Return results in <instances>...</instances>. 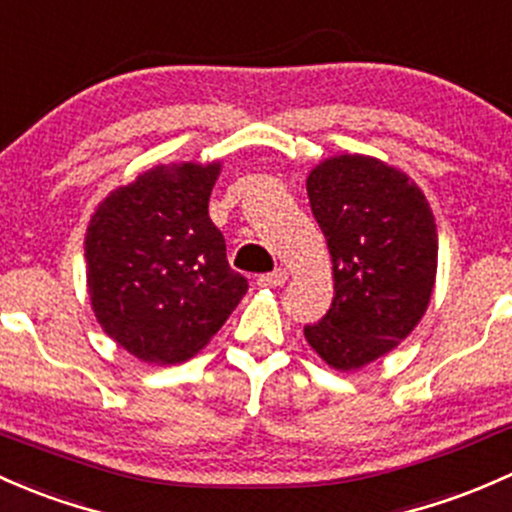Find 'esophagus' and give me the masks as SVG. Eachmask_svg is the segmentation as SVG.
<instances>
[{"instance_id":"1","label":"esophagus","mask_w":512,"mask_h":512,"mask_svg":"<svg viewBox=\"0 0 512 512\" xmlns=\"http://www.w3.org/2000/svg\"><path fill=\"white\" fill-rule=\"evenodd\" d=\"M284 282H287V272H284V270H274V272L260 274V279H257V287L277 289V287H282Z\"/></svg>"}]
</instances>
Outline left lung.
Segmentation results:
<instances>
[{"label":"left lung","instance_id":"1","mask_svg":"<svg viewBox=\"0 0 512 512\" xmlns=\"http://www.w3.org/2000/svg\"><path fill=\"white\" fill-rule=\"evenodd\" d=\"M306 193L331 252L336 297L304 336L328 365L358 370L405 341L427 311L437 225L405 174L358 154L316 166Z\"/></svg>","mask_w":512,"mask_h":512}]
</instances>
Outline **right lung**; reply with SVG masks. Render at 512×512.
I'll return each instance as SVG.
<instances>
[{"instance_id": "add662e5", "label": "right lung", "mask_w": 512, "mask_h": 512, "mask_svg": "<svg viewBox=\"0 0 512 512\" xmlns=\"http://www.w3.org/2000/svg\"><path fill=\"white\" fill-rule=\"evenodd\" d=\"M220 164L157 166L117 188L88 225V292L110 338L147 363L201 351L247 292L208 218Z\"/></svg>"}]
</instances>
